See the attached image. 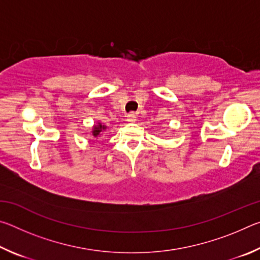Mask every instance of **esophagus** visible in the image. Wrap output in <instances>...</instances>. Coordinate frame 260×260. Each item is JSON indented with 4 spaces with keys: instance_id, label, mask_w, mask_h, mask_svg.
<instances>
[{
    "instance_id": "34e87169",
    "label": "esophagus",
    "mask_w": 260,
    "mask_h": 260,
    "mask_svg": "<svg viewBox=\"0 0 260 260\" xmlns=\"http://www.w3.org/2000/svg\"><path fill=\"white\" fill-rule=\"evenodd\" d=\"M136 120V114L134 112H131L127 114V121L128 122H134Z\"/></svg>"
}]
</instances>
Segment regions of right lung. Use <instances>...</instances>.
<instances>
[{"instance_id": "right-lung-1", "label": "right lung", "mask_w": 260, "mask_h": 260, "mask_svg": "<svg viewBox=\"0 0 260 260\" xmlns=\"http://www.w3.org/2000/svg\"><path fill=\"white\" fill-rule=\"evenodd\" d=\"M108 131V126H105L102 121L95 122L94 126L91 127V136L93 138H100L103 133Z\"/></svg>"}]
</instances>
